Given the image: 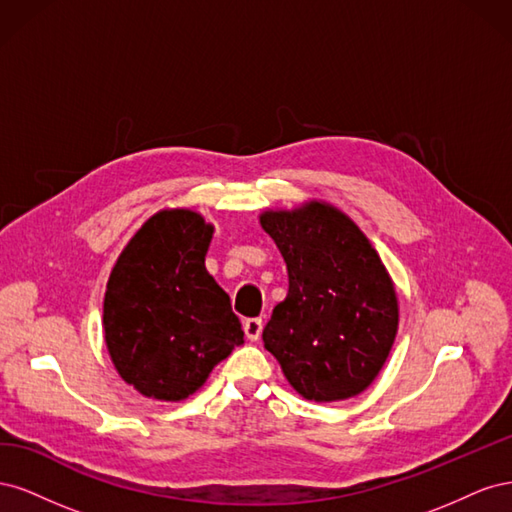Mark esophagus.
Returning a JSON list of instances; mask_svg holds the SVG:
<instances>
[{
  "label": "esophagus",
  "instance_id": "obj_1",
  "mask_svg": "<svg viewBox=\"0 0 512 512\" xmlns=\"http://www.w3.org/2000/svg\"><path fill=\"white\" fill-rule=\"evenodd\" d=\"M243 331H245V335H247V339H250V342H258L260 333H262V318H247L243 322Z\"/></svg>",
  "mask_w": 512,
  "mask_h": 512
}]
</instances>
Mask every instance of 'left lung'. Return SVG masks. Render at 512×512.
Masks as SVG:
<instances>
[{"label":"left lung","instance_id":"8db88e82","mask_svg":"<svg viewBox=\"0 0 512 512\" xmlns=\"http://www.w3.org/2000/svg\"><path fill=\"white\" fill-rule=\"evenodd\" d=\"M288 269V294L262 331L290 386L342 401L376 380L393 348L399 305L389 271L346 213L329 203L260 213Z\"/></svg>","mask_w":512,"mask_h":512}]
</instances>
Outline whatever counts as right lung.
Returning a JSON list of instances; mask_svg holds the SVG:
<instances>
[{"mask_svg": "<svg viewBox=\"0 0 512 512\" xmlns=\"http://www.w3.org/2000/svg\"><path fill=\"white\" fill-rule=\"evenodd\" d=\"M213 226L162 209L138 228L111 271L104 339L117 374L151 399L181 401L243 344L230 297L205 267Z\"/></svg>", "mask_w": 512, "mask_h": 512, "instance_id": "right-lung-1", "label": "right lung"}]
</instances>
